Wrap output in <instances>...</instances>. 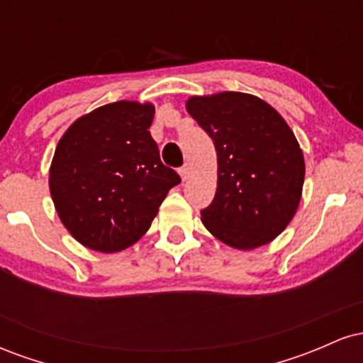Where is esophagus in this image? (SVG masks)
Masks as SVG:
<instances>
[{
    "label": "esophagus",
    "mask_w": 363,
    "mask_h": 363,
    "mask_svg": "<svg viewBox=\"0 0 363 363\" xmlns=\"http://www.w3.org/2000/svg\"><path fill=\"white\" fill-rule=\"evenodd\" d=\"M189 174H191L189 165H184V167L179 169V176H181L182 181H187V179H189Z\"/></svg>",
    "instance_id": "obj_1"
}]
</instances>
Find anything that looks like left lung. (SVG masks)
<instances>
[{"mask_svg":"<svg viewBox=\"0 0 363 363\" xmlns=\"http://www.w3.org/2000/svg\"><path fill=\"white\" fill-rule=\"evenodd\" d=\"M186 109L216 150V193L201 222L239 251L277 239L297 213L306 162L280 112L256 95H191Z\"/></svg>","mask_w":363,"mask_h":363,"instance_id":"8db88e82","label":"left lung"}]
</instances>
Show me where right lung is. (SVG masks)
I'll use <instances>...</instances> for the list:
<instances>
[{"instance_id": "1", "label": "right lung", "mask_w": 363, "mask_h": 363, "mask_svg": "<svg viewBox=\"0 0 363 363\" xmlns=\"http://www.w3.org/2000/svg\"><path fill=\"white\" fill-rule=\"evenodd\" d=\"M155 106L118 101L83 114L57 141L49 191L77 242L119 252L145 235L181 177L160 162L150 135Z\"/></svg>"}]
</instances>
